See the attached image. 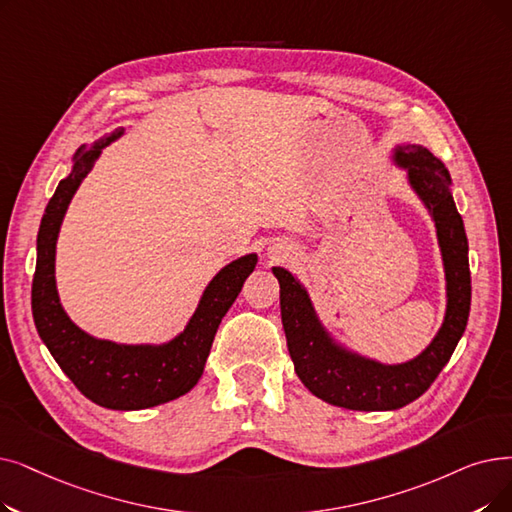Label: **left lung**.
I'll list each match as a JSON object with an SVG mask.
<instances>
[{
    "mask_svg": "<svg viewBox=\"0 0 512 512\" xmlns=\"http://www.w3.org/2000/svg\"><path fill=\"white\" fill-rule=\"evenodd\" d=\"M395 161L408 169V180L429 207L446 265L448 309L433 343L406 364L385 366L332 343L316 318L305 288L291 272L274 268L280 282V311L295 372L324 402L347 410H397L425 393L452 358L471 309L469 242L450 194V173L425 146H399Z\"/></svg>",
    "mask_w": 512,
    "mask_h": 512,
    "instance_id": "1",
    "label": "left lung"
}]
</instances>
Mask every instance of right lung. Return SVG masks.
<instances>
[{"label":"right lung","instance_id":"obj_1","mask_svg":"<svg viewBox=\"0 0 512 512\" xmlns=\"http://www.w3.org/2000/svg\"><path fill=\"white\" fill-rule=\"evenodd\" d=\"M121 133H110L90 148L81 146L71 175L64 177L50 198L37 234L31 307L41 341L87 399L110 410H144L188 393L201 379L219 322L255 270L257 255H244L226 265L205 288L186 330L167 345H117L98 341L77 328L64 314L56 291V238L81 180L94 167L102 148Z\"/></svg>","mask_w":512,"mask_h":512}]
</instances>
